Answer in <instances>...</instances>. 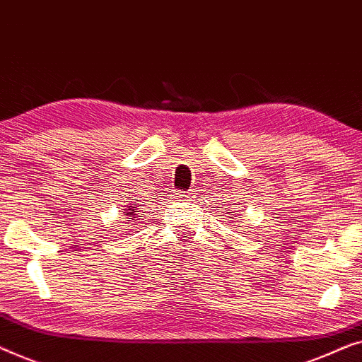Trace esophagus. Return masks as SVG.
Segmentation results:
<instances>
[{
	"instance_id": "1",
	"label": "esophagus",
	"mask_w": 362,
	"mask_h": 362,
	"mask_svg": "<svg viewBox=\"0 0 362 362\" xmlns=\"http://www.w3.org/2000/svg\"><path fill=\"white\" fill-rule=\"evenodd\" d=\"M175 197L177 201H192V194L191 192H182V191H176Z\"/></svg>"
}]
</instances>
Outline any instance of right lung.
I'll use <instances>...</instances> for the list:
<instances>
[{
  "mask_svg": "<svg viewBox=\"0 0 362 362\" xmlns=\"http://www.w3.org/2000/svg\"><path fill=\"white\" fill-rule=\"evenodd\" d=\"M133 201H136V199H133ZM136 209H138L136 202L125 206V216H128V219H132L130 222H135V221L138 222V217H141V216H138V212L140 211H136Z\"/></svg>",
  "mask_w": 362,
  "mask_h": 362,
  "instance_id": "1",
  "label": "right lung"
}]
</instances>
